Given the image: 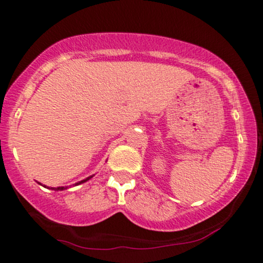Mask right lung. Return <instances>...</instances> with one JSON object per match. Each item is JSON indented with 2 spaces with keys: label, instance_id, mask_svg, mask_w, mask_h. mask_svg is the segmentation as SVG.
I'll return each mask as SVG.
<instances>
[{
  "label": "right lung",
  "instance_id": "right-lung-1",
  "mask_svg": "<svg viewBox=\"0 0 263 263\" xmlns=\"http://www.w3.org/2000/svg\"><path fill=\"white\" fill-rule=\"evenodd\" d=\"M89 178H92V176L91 177H87L86 179H84V181H81V182H79V183H84V182H86V181H88ZM79 183H76V184H79ZM52 189H54V191H63V189H65L64 187H58V188H52Z\"/></svg>",
  "mask_w": 263,
  "mask_h": 263
}]
</instances>
